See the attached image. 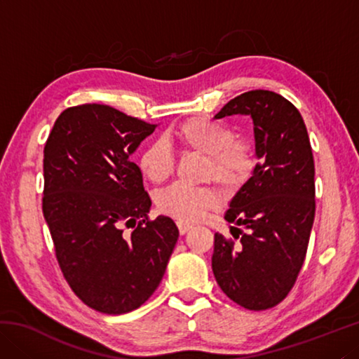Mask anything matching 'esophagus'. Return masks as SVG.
I'll use <instances>...</instances> for the list:
<instances>
[{
	"label": "esophagus",
	"instance_id": "obj_1",
	"mask_svg": "<svg viewBox=\"0 0 359 359\" xmlns=\"http://www.w3.org/2000/svg\"><path fill=\"white\" fill-rule=\"evenodd\" d=\"M177 228L180 231V234H185V233H188V231L193 228V224L188 223V222H184V220H179L177 222Z\"/></svg>",
	"mask_w": 359,
	"mask_h": 359
}]
</instances>
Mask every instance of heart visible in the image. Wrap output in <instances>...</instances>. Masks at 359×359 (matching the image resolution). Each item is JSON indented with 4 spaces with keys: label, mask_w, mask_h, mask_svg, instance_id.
Wrapping results in <instances>:
<instances>
[{
    "label": "heart",
    "mask_w": 359,
    "mask_h": 359,
    "mask_svg": "<svg viewBox=\"0 0 359 359\" xmlns=\"http://www.w3.org/2000/svg\"><path fill=\"white\" fill-rule=\"evenodd\" d=\"M174 139L193 154L208 156L205 177L214 179L226 190H238L257 168V156L250 144L234 141L228 126L218 121L193 117L174 130ZM174 155L163 139L150 142L139 155V168L154 184H163L174 172ZM218 203L212 188H191L174 184L156 198V205L163 214L179 220H199Z\"/></svg>",
    "instance_id": "1"
}]
</instances>
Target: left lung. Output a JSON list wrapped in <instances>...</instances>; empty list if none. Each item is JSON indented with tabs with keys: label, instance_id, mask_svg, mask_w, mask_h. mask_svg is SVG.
<instances>
[{
	"label": "left lung",
	"instance_id": "obj_1",
	"mask_svg": "<svg viewBox=\"0 0 359 359\" xmlns=\"http://www.w3.org/2000/svg\"><path fill=\"white\" fill-rule=\"evenodd\" d=\"M238 114L253 120L258 163L224 214L239 242L215 234L212 271L231 301L266 311L287 297L306 258L315 218V165L301 114L283 96L252 90L224 104L215 118Z\"/></svg>",
	"mask_w": 359,
	"mask_h": 359
}]
</instances>
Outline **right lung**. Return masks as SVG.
I'll return each instance as SVG.
<instances>
[{
  "label": "right lung",
  "mask_w": 359,
  "mask_h": 359,
  "mask_svg": "<svg viewBox=\"0 0 359 359\" xmlns=\"http://www.w3.org/2000/svg\"><path fill=\"white\" fill-rule=\"evenodd\" d=\"M155 128L111 106L82 104L60 114L46 142L42 212L60 269L101 313L141 307L179 239L169 217L149 220L150 196L131 161Z\"/></svg>",
  "instance_id": "add662e5"
}]
</instances>
